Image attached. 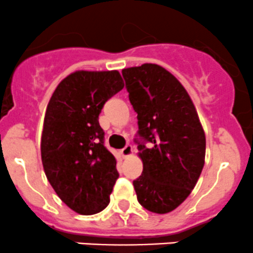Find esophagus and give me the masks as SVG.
I'll use <instances>...</instances> for the list:
<instances>
[{"mask_svg": "<svg viewBox=\"0 0 253 253\" xmlns=\"http://www.w3.org/2000/svg\"><path fill=\"white\" fill-rule=\"evenodd\" d=\"M121 153L125 158L129 157V155H132V153H133V147H132L131 144H126V147L122 148Z\"/></svg>", "mask_w": 253, "mask_h": 253, "instance_id": "34e87169", "label": "esophagus"}]
</instances>
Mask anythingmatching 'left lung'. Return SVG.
Listing matches in <instances>:
<instances>
[{
	"label": "left lung",
	"mask_w": 253,
	"mask_h": 253,
	"mask_svg": "<svg viewBox=\"0 0 253 253\" xmlns=\"http://www.w3.org/2000/svg\"><path fill=\"white\" fill-rule=\"evenodd\" d=\"M138 119V155L143 172L133 181L137 200L147 211L165 214L195 188L206 157V136L182 84L154 63L122 70ZM144 141L150 142L145 147Z\"/></svg>",
	"instance_id": "left-lung-1"
}]
</instances>
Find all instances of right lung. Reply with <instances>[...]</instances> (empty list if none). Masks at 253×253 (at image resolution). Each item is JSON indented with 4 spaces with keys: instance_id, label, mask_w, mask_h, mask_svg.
<instances>
[{
    "instance_id": "right-lung-1",
    "label": "right lung",
    "mask_w": 253,
    "mask_h": 253,
    "mask_svg": "<svg viewBox=\"0 0 253 253\" xmlns=\"http://www.w3.org/2000/svg\"><path fill=\"white\" fill-rule=\"evenodd\" d=\"M124 85L117 71H76L47 104L40 145L45 175L61 201L82 215L106 208L119 177L99 114Z\"/></svg>"
}]
</instances>
